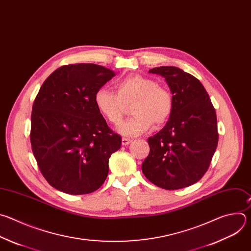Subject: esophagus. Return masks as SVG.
<instances>
[{"mask_svg":"<svg viewBox=\"0 0 251 251\" xmlns=\"http://www.w3.org/2000/svg\"><path fill=\"white\" fill-rule=\"evenodd\" d=\"M130 142H131V139H130V138L123 137V139H122V143H123V145H127V144H129Z\"/></svg>","mask_w":251,"mask_h":251,"instance_id":"esophagus-1","label":"esophagus"}]
</instances>
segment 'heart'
Returning <instances> with one entry per match:
<instances>
[{
  "mask_svg": "<svg viewBox=\"0 0 251 251\" xmlns=\"http://www.w3.org/2000/svg\"><path fill=\"white\" fill-rule=\"evenodd\" d=\"M117 94L107 88H99L94 95L98 111L105 119L118 126L125 115V106L131 104L128 121L118 127L124 135H138L154 124L164 125L173 112V97L169 90L141 75L127 76L116 85Z\"/></svg>",
  "mask_w": 251,
  "mask_h": 251,
  "instance_id": "obj_1",
  "label": "heart"
}]
</instances>
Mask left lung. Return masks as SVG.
<instances>
[{"label":"left lung","mask_w":251,"mask_h":251,"mask_svg":"<svg viewBox=\"0 0 251 251\" xmlns=\"http://www.w3.org/2000/svg\"><path fill=\"white\" fill-rule=\"evenodd\" d=\"M149 73L165 78L173 97V112L165 126L147 141L141 169L154 185L177 190L197 183L209 169L218 146L217 115L211 99L196 77L174 66Z\"/></svg>","instance_id":"obj_1"}]
</instances>
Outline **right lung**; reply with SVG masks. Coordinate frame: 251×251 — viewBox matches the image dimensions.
I'll return each mask as SVG.
<instances>
[{"instance_id":"1","label":"right lung","mask_w":251,"mask_h":251,"mask_svg":"<svg viewBox=\"0 0 251 251\" xmlns=\"http://www.w3.org/2000/svg\"><path fill=\"white\" fill-rule=\"evenodd\" d=\"M116 73L92 63L64 65L43 82L31 113L30 142L43 177L70 195L90 194L109 173L122 137L107 125L94 95Z\"/></svg>"}]
</instances>
